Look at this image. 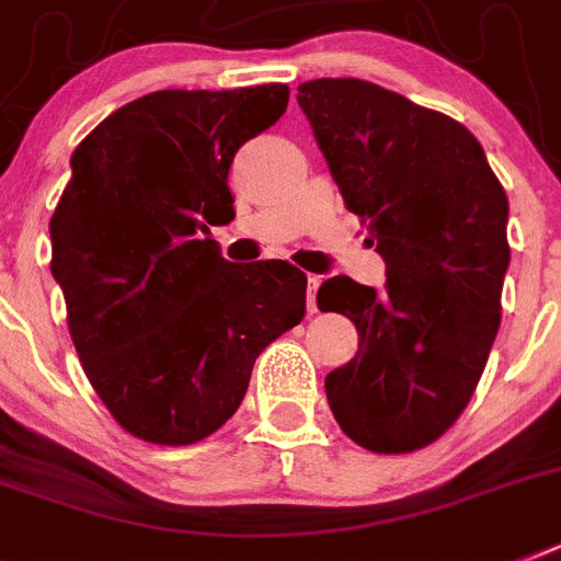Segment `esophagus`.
<instances>
[{
	"mask_svg": "<svg viewBox=\"0 0 561 561\" xmlns=\"http://www.w3.org/2000/svg\"><path fill=\"white\" fill-rule=\"evenodd\" d=\"M318 286H321V277L309 275V280H307V309H309V314L318 312V304H314V291H318Z\"/></svg>",
	"mask_w": 561,
	"mask_h": 561,
	"instance_id": "1",
	"label": "esophagus"
}]
</instances>
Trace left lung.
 <instances>
[{"label": "left lung", "instance_id": "8db88e82", "mask_svg": "<svg viewBox=\"0 0 561 561\" xmlns=\"http://www.w3.org/2000/svg\"><path fill=\"white\" fill-rule=\"evenodd\" d=\"M350 211L387 263L383 289L337 275L323 312L358 330L327 375L341 430L373 453H413L461 415L502 321L507 194L465 125L367 80L298 85Z\"/></svg>", "mask_w": 561, "mask_h": 561}]
</instances>
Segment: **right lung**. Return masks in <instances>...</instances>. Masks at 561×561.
Returning a JSON list of instances; mask_svg holds the SVG:
<instances>
[{
	"mask_svg": "<svg viewBox=\"0 0 561 561\" xmlns=\"http://www.w3.org/2000/svg\"><path fill=\"white\" fill-rule=\"evenodd\" d=\"M286 103L280 82L154 91L71 154L50 275L88 381L142 442L178 447L224 427L254 358L307 314L298 266L229 263L205 226L234 217L231 160Z\"/></svg>",
	"mask_w": 561,
	"mask_h": 561,
	"instance_id": "1",
	"label": "right lung"
}]
</instances>
